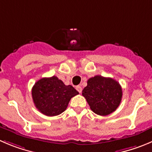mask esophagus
<instances>
[{"label":"esophagus","instance_id":"obj_1","mask_svg":"<svg viewBox=\"0 0 152 152\" xmlns=\"http://www.w3.org/2000/svg\"><path fill=\"white\" fill-rule=\"evenodd\" d=\"M76 89H77V91H78L79 92H80V93H81V92H82V87L80 86H76Z\"/></svg>","mask_w":152,"mask_h":152}]
</instances>
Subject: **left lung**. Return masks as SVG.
I'll return each mask as SVG.
<instances>
[{"label":"left lung","mask_w":152,"mask_h":152,"mask_svg":"<svg viewBox=\"0 0 152 152\" xmlns=\"http://www.w3.org/2000/svg\"><path fill=\"white\" fill-rule=\"evenodd\" d=\"M82 95L95 113L107 115L120 104L122 89L114 79L96 75L87 80V86L83 89Z\"/></svg>","instance_id":"1"}]
</instances>
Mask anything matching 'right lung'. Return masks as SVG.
<instances>
[{
  "label": "right lung",
  "mask_w": 152,
  "mask_h": 152,
  "mask_svg": "<svg viewBox=\"0 0 152 152\" xmlns=\"http://www.w3.org/2000/svg\"><path fill=\"white\" fill-rule=\"evenodd\" d=\"M78 94L73 86L65 85L56 76L40 79L32 89V98L36 107L48 116L64 112L71 99Z\"/></svg>",
  "instance_id": "right-lung-1"
}]
</instances>
